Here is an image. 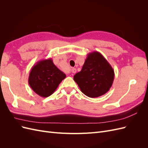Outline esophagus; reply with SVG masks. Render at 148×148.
Wrapping results in <instances>:
<instances>
[{"mask_svg":"<svg viewBox=\"0 0 148 148\" xmlns=\"http://www.w3.org/2000/svg\"><path fill=\"white\" fill-rule=\"evenodd\" d=\"M76 71H77V69H76L73 68V69H71V72H72V73H76Z\"/></svg>","mask_w":148,"mask_h":148,"instance_id":"1","label":"esophagus"}]
</instances>
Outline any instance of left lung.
I'll list each match as a JSON object with an SVG mask.
<instances>
[{"label":"left lung","instance_id":"obj_1","mask_svg":"<svg viewBox=\"0 0 148 148\" xmlns=\"http://www.w3.org/2000/svg\"><path fill=\"white\" fill-rule=\"evenodd\" d=\"M114 71L99 52L88 54L79 72L74 76V81L80 90L88 97L95 98L109 91L114 79Z\"/></svg>","mask_w":148,"mask_h":148}]
</instances>
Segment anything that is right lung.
Here are the masks:
<instances>
[{"label": "right lung", "instance_id": "right-lung-1", "mask_svg": "<svg viewBox=\"0 0 148 148\" xmlns=\"http://www.w3.org/2000/svg\"><path fill=\"white\" fill-rule=\"evenodd\" d=\"M65 77V74L57 68L50 58L38 62L32 67L28 83L35 93L46 97L54 92Z\"/></svg>", "mask_w": 148, "mask_h": 148}]
</instances>
